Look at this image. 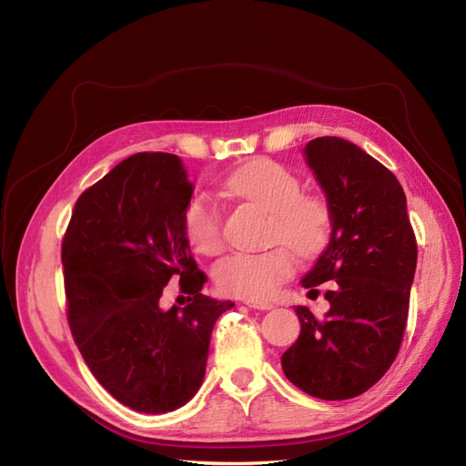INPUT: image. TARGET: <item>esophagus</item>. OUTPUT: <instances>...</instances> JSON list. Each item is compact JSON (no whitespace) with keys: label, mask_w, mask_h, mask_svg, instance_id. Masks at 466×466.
Listing matches in <instances>:
<instances>
[{"label":"esophagus","mask_w":466,"mask_h":466,"mask_svg":"<svg viewBox=\"0 0 466 466\" xmlns=\"http://www.w3.org/2000/svg\"><path fill=\"white\" fill-rule=\"evenodd\" d=\"M247 305L250 309H258V311H270V309H274V303L270 301H247Z\"/></svg>","instance_id":"34e87169"}]
</instances>
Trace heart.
I'll list each match as a JSON object with an SVG mask.
<instances>
[{"instance_id":"1","label":"heart","mask_w":466,"mask_h":466,"mask_svg":"<svg viewBox=\"0 0 466 466\" xmlns=\"http://www.w3.org/2000/svg\"><path fill=\"white\" fill-rule=\"evenodd\" d=\"M237 200H245L272 214V238L298 257H313L327 245L332 211L319 196L303 194V182L288 167L257 159L238 167L223 182ZM188 243L200 255H218L223 247V218L214 198L196 196L185 214ZM286 248L266 252H233L214 266V281L221 293L241 299H268L295 272Z\"/></svg>"}]
</instances>
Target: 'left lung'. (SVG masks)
Returning <instances> with one entry per match:
<instances>
[{"instance_id":"obj_1","label":"left lung","mask_w":466,"mask_h":466,"mask_svg":"<svg viewBox=\"0 0 466 466\" xmlns=\"http://www.w3.org/2000/svg\"><path fill=\"white\" fill-rule=\"evenodd\" d=\"M332 211L330 241L301 279L309 298L330 281L329 313L295 307L299 338L281 356L295 387L322 400H346L387 373L406 329L416 272V235L406 196L385 165L356 144L324 136L305 146Z\"/></svg>"}]
</instances>
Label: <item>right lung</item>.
Listing matches in <instances>:
<instances>
[{"instance_id": "add662e5", "label": "right lung", "mask_w": 466, "mask_h": 466, "mask_svg": "<svg viewBox=\"0 0 466 466\" xmlns=\"http://www.w3.org/2000/svg\"><path fill=\"white\" fill-rule=\"evenodd\" d=\"M192 182L173 153L144 151L83 192L62 241L67 319L87 368L112 397L146 414L198 392L218 317L233 307L202 293L185 214ZM178 277L187 308L163 312Z\"/></svg>"}]
</instances>
